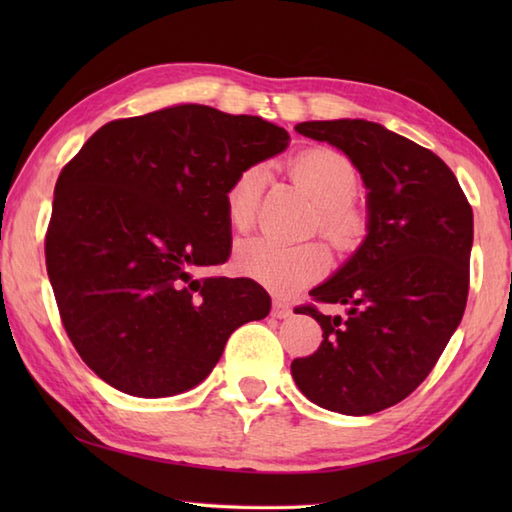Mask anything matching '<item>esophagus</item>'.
I'll list each match as a JSON object with an SVG mask.
<instances>
[{"mask_svg":"<svg viewBox=\"0 0 512 512\" xmlns=\"http://www.w3.org/2000/svg\"><path fill=\"white\" fill-rule=\"evenodd\" d=\"M270 314H273L275 319H290L292 317V308L288 306V303L275 299L273 301V310H270Z\"/></svg>","mask_w":512,"mask_h":512,"instance_id":"34e87169","label":"esophagus"}]
</instances>
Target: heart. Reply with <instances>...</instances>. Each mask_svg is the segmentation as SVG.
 Here are the masks:
<instances>
[{
	"label": "heart",
	"instance_id": "heart-1",
	"mask_svg": "<svg viewBox=\"0 0 512 512\" xmlns=\"http://www.w3.org/2000/svg\"><path fill=\"white\" fill-rule=\"evenodd\" d=\"M290 176L317 204L314 226L328 242L352 253L365 242L369 217L354 202L358 191V171L354 162L330 147H312L290 162ZM266 184L264 167L253 165L239 171L226 191V217L235 231L253 226L259 200ZM328 250L321 244L281 246L255 237L235 248L233 268L275 295H292L328 273Z\"/></svg>",
	"mask_w": 512,
	"mask_h": 512
}]
</instances>
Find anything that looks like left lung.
<instances>
[{"label": "left lung", "instance_id": "1", "mask_svg": "<svg viewBox=\"0 0 512 512\" xmlns=\"http://www.w3.org/2000/svg\"><path fill=\"white\" fill-rule=\"evenodd\" d=\"M297 132L339 147L367 187L369 231L339 273L299 306L323 330L292 378L319 407L369 416L405 400L436 367L469 297L473 209L433 151L369 121H310Z\"/></svg>", "mask_w": 512, "mask_h": 512}]
</instances>
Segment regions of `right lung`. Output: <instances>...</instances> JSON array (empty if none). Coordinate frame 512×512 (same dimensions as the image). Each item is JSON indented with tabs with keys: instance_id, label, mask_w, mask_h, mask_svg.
I'll return each instance as SVG.
<instances>
[{
	"instance_id": "add662e5",
	"label": "right lung",
	"mask_w": 512,
	"mask_h": 512,
	"mask_svg": "<svg viewBox=\"0 0 512 512\" xmlns=\"http://www.w3.org/2000/svg\"><path fill=\"white\" fill-rule=\"evenodd\" d=\"M288 140L262 116L176 105L103 125L61 169L48 277L74 350L107 385L182 394L239 325L270 312L255 281L193 273L231 255L233 178Z\"/></svg>"
}]
</instances>
